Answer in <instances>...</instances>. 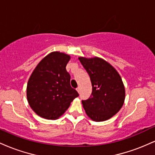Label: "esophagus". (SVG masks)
I'll return each instance as SVG.
<instances>
[{
    "label": "esophagus",
    "mask_w": 155,
    "mask_h": 155,
    "mask_svg": "<svg viewBox=\"0 0 155 155\" xmlns=\"http://www.w3.org/2000/svg\"><path fill=\"white\" fill-rule=\"evenodd\" d=\"M76 90H77V92L79 93V92H80V87H78L76 88Z\"/></svg>",
    "instance_id": "esophagus-1"
}]
</instances>
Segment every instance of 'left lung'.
Here are the masks:
<instances>
[{"label":"left lung","mask_w":155,"mask_h":155,"mask_svg":"<svg viewBox=\"0 0 155 155\" xmlns=\"http://www.w3.org/2000/svg\"><path fill=\"white\" fill-rule=\"evenodd\" d=\"M79 60L92 83L90 97L81 101L87 115L95 122L109 120L124 104L125 89L122 78L116 69L102 58L80 57Z\"/></svg>","instance_id":"8db88e82"}]
</instances>
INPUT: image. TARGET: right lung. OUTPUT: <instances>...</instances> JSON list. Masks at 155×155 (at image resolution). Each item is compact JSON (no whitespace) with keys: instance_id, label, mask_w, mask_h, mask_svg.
<instances>
[{"instance_id":"right-lung-1","label":"right lung","mask_w":155,"mask_h":155,"mask_svg":"<svg viewBox=\"0 0 155 155\" xmlns=\"http://www.w3.org/2000/svg\"><path fill=\"white\" fill-rule=\"evenodd\" d=\"M70 55L52 51L39 62L27 85V99L33 111L42 118L57 120L79 96L71 87L66 65Z\"/></svg>"}]
</instances>
